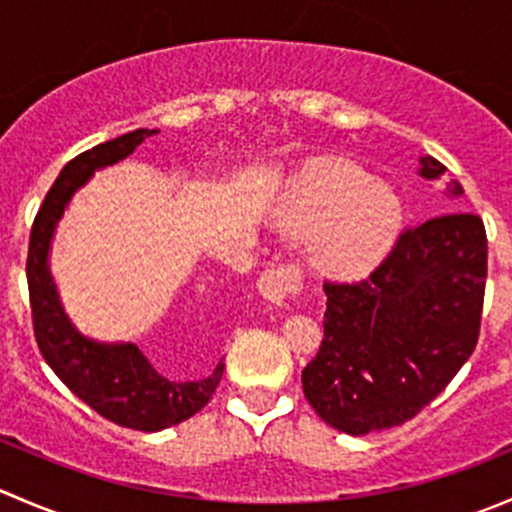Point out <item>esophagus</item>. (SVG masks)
<instances>
[{"label":"esophagus","instance_id":"34e87169","mask_svg":"<svg viewBox=\"0 0 512 512\" xmlns=\"http://www.w3.org/2000/svg\"><path fill=\"white\" fill-rule=\"evenodd\" d=\"M304 287V275L302 267L294 265V262H287V265H275L267 267L265 272L257 280V289H260L262 297L270 304H287V299L297 297Z\"/></svg>","mask_w":512,"mask_h":512}]
</instances>
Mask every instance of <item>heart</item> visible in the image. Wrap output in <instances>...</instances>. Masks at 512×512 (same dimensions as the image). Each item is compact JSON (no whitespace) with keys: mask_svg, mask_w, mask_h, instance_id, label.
Instances as JSON below:
<instances>
[{"mask_svg":"<svg viewBox=\"0 0 512 512\" xmlns=\"http://www.w3.org/2000/svg\"><path fill=\"white\" fill-rule=\"evenodd\" d=\"M285 223L314 237L317 262L337 275L371 270L401 227L399 198L349 160L312 163L287 203Z\"/></svg>","mask_w":512,"mask_h":512,"instance_id":"obj_1","label":"heart"}]
</instances>
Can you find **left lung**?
<instances>
[{"label":"left lung","instance_id":"1","mask_svg":"<svg viewBox=\"0 0 512 512\" xmlns=\"http://www.w3.org/2000/svg\"><path fill=\"white\" fill-rule=\"evenodd\" d=\"M443 173L436 158H421L423 178ZM448 193L461 195V183L451 180ZM485 275L483 220L448 213L404 227L361 280L324 282V339L302 369L309 406L349 436L414 418L476 349Z\"/></svg>","mask_w":512,"mask_h":512}]
</instances>
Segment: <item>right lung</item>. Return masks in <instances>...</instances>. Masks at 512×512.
Listing matches in <instances>:
<instances>
[{"label":"right lung","instance_id":"right-lung-1","mask_svg":"<svg viewBox=\"0 0 512 512\" xmlns=\"http://www.w3.org/2000/svg\"><path fill=\"white\" fill-rule=\"evenodd\" d=\"M153 133L156 131L138 128L69 160L36 213L27 255L29 304L41 356L96 414L136 431H160L198 414L218 389L225 364L220 361L208 379L178 384L160 376L133 344H98L84 339L71 327L56 299L54 282L46 270V252L74 190L81 188L96 168L131 156Z\"/></svg>","mask_w":512,"mask_h":512}]
</instances>
